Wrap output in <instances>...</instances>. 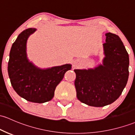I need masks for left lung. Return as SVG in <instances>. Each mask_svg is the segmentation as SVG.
I'll return each instance as SVG.
<instances>
[{
    "label": "left lung",
    "instance_id": "8db88e82",
    "mask_svg": "<svg viewBox=\"0 0 135 135\" xmlns=\"http://www.w3.org/2000/svg\"><path fill=\"white\" fill-rule=\"evenodd\" d=\"M106 36L103 65L88 70H74L77 97L83 103L95 107H103L115 101L129 77V59L122 41L111 32L106 33Z\"/></svg>",
    "mask_w": 135,
    "mask_h": 135
}]
</instances>
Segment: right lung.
<instances>
[{"label": "right lung", "instance_id": "add662e5", "mask_svg": "<svg viewBox=\"0 0 135 135\" xmlns=\"http://www.w3.org/2000/svg\"><path fill=\"white\" fill-rule=\"evenodd\" d=\"M35 31L29 28L18 35L10 51L7 70L13 89L20 97L32 103H44L53 98L56 87L72 66L66 64L41 70L29 62L26 41Z\"/></svg>", "mask_w": 135, "mask_h": 135}]
</instances>
